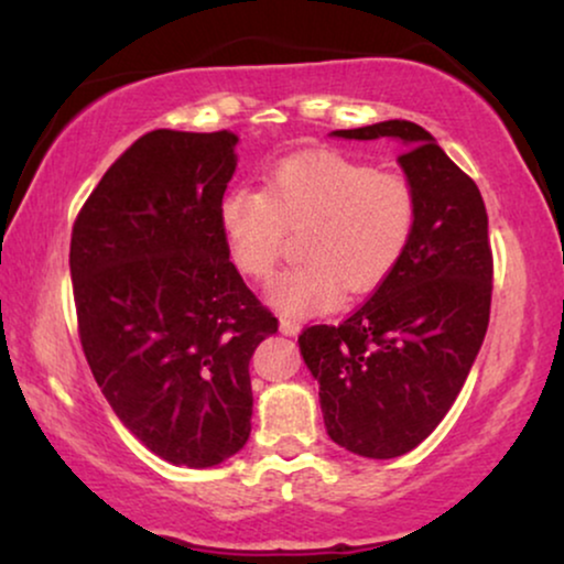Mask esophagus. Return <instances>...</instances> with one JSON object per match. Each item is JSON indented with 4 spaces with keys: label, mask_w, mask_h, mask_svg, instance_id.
<instances>
[{
    "label": "esophagus",
    "mask_w": 564,
    "mask_h": 564,
    "mask_svg": "<svg viewBox=\"0 0 564 564\" xmlns=\"http://www.w3.org/2000/svg\"><path fill=\"white\" fill-rule=\"evenodd\" d=\"M300 321H295V318H280V330L284 336H297L300 334Z\"/></svg>",
    "instance_id": "1"
}]
</instances>
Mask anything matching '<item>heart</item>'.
I'll list each match as a JSON object with an SVG mask.
<instances>
[{
	"label": "heart",
	"instance_id": "heart-1",
	"mask_svg": "<svg viewBox=\"0 0 564 564\" xmlns=\"http://www.w3.org/2000/svg\"><path fill=\"white\" fill-rule=\"evenodd\" d=\"M218 220L230 257L243 274L269 280L300 234L297 261L269 288L290 315L334 307L344 295L388 280L411 243L415 195L405 176L375 172L338 153L292 156L276 164L261 192L230 189Z\"/></svg>",
	"mask_w": 564,
	"mask_h": 564
}]
</instances>
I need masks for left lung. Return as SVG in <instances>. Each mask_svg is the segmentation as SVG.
Wrapping results in <instances>:
<instances>
[{"mask_svg":"<svg viewBox=\"0 0 564 564\" xmlns=\"http://www.w3.org/2000/svg\"><path fill=\"white\" fill-rule=\"evenodd\" d=\"M330 135L395 138L415 195L411 243L388 280L344 323L297 338L321 384L328 436L359 457L392 459L442 423L482 346L492 295L488 213L477 184L411 120Z\"/></svg>","mask_w":564,"mask_h":564,"instance_id":"1","label":"left lung"}]
</instances>
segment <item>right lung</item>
<instances>
[{
	"label": "right lung",
	"instance_id": "right-lung-1",
	"mask_svg": "<svg viewBox=\"0 0 564 564\" xmlns=\"http://www.w3.org/2000/svg\"><path fill=\"white\" fill-rule=\"evenodd\" d=\"M236 143L230 130H151L107 169L72 230L91 375L122 426L176 467H215L243 449L249 361L276 334L218 220Z\"/></svg>",
	"mask_w": 564,
	"mask_h": 564
}]
</instances>
